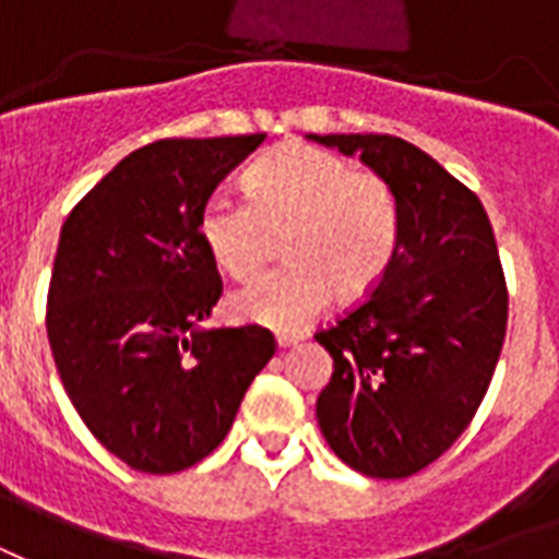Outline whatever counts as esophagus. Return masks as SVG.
I'll list each match as a JSON object with an SVG mask.
<instances>
[{"instance_id": "34e87169", "label": "esophagus", "mask_w": 559, "mask_h": 559, "mask_svg": "<svg viewBox=\"0 0 559 559\" xmlns=\"http://www.w3.org/2000/svg\"><path fill=\"white\" fill-rule=\"evenodd\" d=\"M304 333H276V344H280V347H292V344L304 342Z\"/></svg>"}]
</instances>
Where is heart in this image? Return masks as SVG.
<instances>
[{"label":"heart","instance_id":"heart-1","mask_svg":"<svg viewBox=\"0 0 559 559\" xmlns=\"http://www.w3.org/2000/svg\"><path fill=\"white\" fill-rule=\"evenodd\" d=\"M197 226L212 262L233 280L262 271L274 233H285L292 262L235 292L229 306L250 324L295 330L333 292L356 304L383 283L401 245V203L377 170H356L321 146L285 144L247 170V197H209Z\"/></svg>","mask_w":559,"mask_h":559}]
</instances>
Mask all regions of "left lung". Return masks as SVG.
Instances as JSON below:
<instances>
[{
	"mask_svg": "<svg viewBox=\"0 0 559 559\" xmlns=\"http://www.w3.org/2000/svg\"><path fill=\"white\" fill-rule=\"evenodd\" d=\"M359 153L401 203V245L362 304L321 326L333 356L318 424L335 456L368 477H409L472 424L507 335V280L472 188L394 135H312Z\"/></svg>",
	"mask_w": 559,
	"mask_h": 559,
	"instance_id": "obj_1",
	"label": "left lung"
}]
</instances>
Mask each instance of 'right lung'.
Instances as JSON below:
<instances>
[{
	"mask_svg": "<svg viewBox=\"0 0 559 559\" xmlns=\"http://www.w3.org/2000/svg\"><path fill=\"white\" fill-rule=\"evenodd\" d=\"M259 135L162 138L129 153L67 215L46 333L75 413L146 474L191 468L224 442L274 356L259 324L203 330L224 283L200 209Z\"/></svg>",
	"mask_w": 559,
	"mask_h": 559,
	"instance_id": "obj_1",
	"label": "right lung"
}]
</instances>
